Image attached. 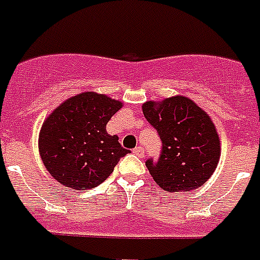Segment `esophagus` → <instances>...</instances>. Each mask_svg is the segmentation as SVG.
Returning a JSON list of instances; mask_svg holds the SVG:
<instances>
[{"label":"esophagus","mask_w":260,"mask_h":260,"mask_svg":"<svg viewBox=\"0 0 260 260\" xmlns=\"http://www.w3.org/2000/svg\"><path fill=\"white\" fill-rule=\"evenodd\" d=\"M133 153H134L137 157H140V158H142L143 155H145V150H143L141 146H137L136 149H133Z\"/></svg>","instance_id":"1"}]
</instances>
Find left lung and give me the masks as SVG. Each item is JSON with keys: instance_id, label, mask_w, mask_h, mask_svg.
<instances>
[{"instance_id": "1", "label": "left lung", "mask_w": 260, "mask_h": 260, "mask_svg": "<svg viewBox=\"0 0 260 260\" xmlns=\"http://www.w3.org/2000/svg\"><path fill=\"white\" fill-rule=\"evenodd\" d=\"M142 111L162 141L158 159L146 161L157 185L189 192L208 181L220 158L219 136L208 114L181 95L146 102Z\"/></svg>"}]
</instances>
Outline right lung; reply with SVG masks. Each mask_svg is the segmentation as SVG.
I'll return each instance as SVG.
<instances>
[{
  "instance_id": "1",
  "label": "right lung",
  "mask_w": 260,
  "mask_h": 260,
  "mask_svg": "<svg viewBox=\"0 0 260 260\" xmlns=\"http://www.w3.org/2000/svg\"><path fill=\"white\" fill-rule=\"evenodd\" d=\"M122 102L105 94L82 92L59 107L41 126L39 150L47 170L61 185L76 190L95 188L105 181L128 150L106 124Z\"/></svg>"
}]
</instances>
